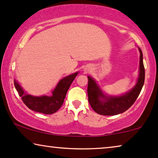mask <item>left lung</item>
<instances>
[{
  "instance_id": "obj_1",
  "label": "left lung",
  "mask_w": 158,
  "mask_h": 158,
  "mask_svg": "<svg viewBox=\"0 0 158 158\" xmlns=\"http://www.w3.org/2000/svg\"><path fill=\"white\" fill-rule=\"evenodd\" d=\"M139 60V75L136 85L130 91L121 96H105L94 80L88 77V96L90 106L96 113L104 116H114L122 114L134 104L139 96L144 83V67L141 49Z\"/></svg>"
}]
</instances>
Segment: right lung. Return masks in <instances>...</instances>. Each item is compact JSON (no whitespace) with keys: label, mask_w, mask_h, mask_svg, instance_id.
I'll return each instance as SVG.
<instances>
[{"label":"right lung","mask_w":158,"mask_h":158,"mask_svg":"<svg viewBox=\"0 0 158 158\" xmlns=\"http://www.w3.org/2000/svg\"><path fill=\"white\" fill-rule=\"evenodd\" d=\"M77 75V73H75L62 78L53 90L52 96L36 97L27 95L16 81H14V85L19 95L21 97V100L29 109L40 113L52 114L62 106L67 92Z\"/></svg>","instance_id":"add662e5"}]
</instances>
